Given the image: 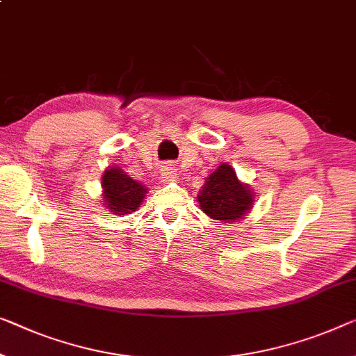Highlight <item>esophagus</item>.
I'll use <instances>...</instances> for the list:
<instances>
[{"label": "esophagus", "instance_id": "34e87169", "mask_svg": "<svg viewBox=\"0 0 356 356\" xmlns=\"http://www.w3.org/2000/svg\"><path fill=\"white\" fill-rule=\"evenodd\" d=\"M176 177V171H174L172 168H166L164 169V172H163V179H174Z\"/></svg>", "mask_w": 356, "mask_h": 356}]
</instances>
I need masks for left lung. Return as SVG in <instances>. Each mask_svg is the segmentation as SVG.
<instances>
[{
	"mask_svg": "<svg viewBox=\"0 0 356 356\" xmlns=\"http://www.w3.org/2000/svg\"><path fill=\"white\" fill-rule=\"evenodd\" d=\"M252 193L241 184L230 164H220L198 195L200 208L216 220L236 222L252 206Z\"/></svg>",
	"mask_w": 356,
	"mask_h": 356,
	"instance_id": "obj_1",
	"label": "left lung"
}]
</instances>
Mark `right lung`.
Here are the masks:
<instances>
[{"mask_svg":"<svg viewBox=\"0 0 356 356\" xmlns=\"http://www.w3.org/2000/svg\"><path fill=\"white\" fill-rule=\"evenodd\" d=\"M104 201L115 214H129L136 211L145 198L147 187L137 180L127 177L118 168H110L102 176Z\"/></svg>","mask_w":356,"mask_h":356,"instance_id":"obj_1","label":"right lung"}]
</instances>
